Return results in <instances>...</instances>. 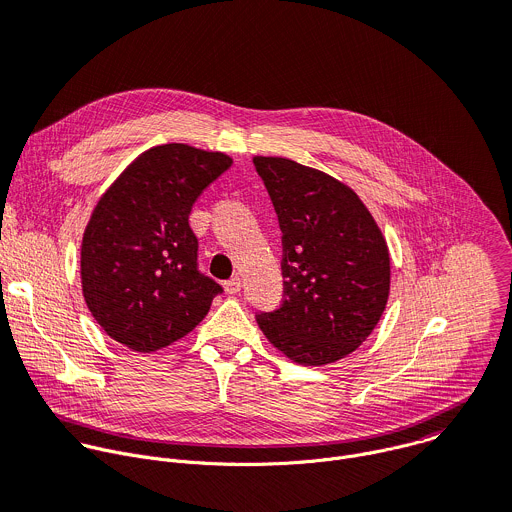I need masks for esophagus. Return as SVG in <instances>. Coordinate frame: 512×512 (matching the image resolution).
I'll use <instances>...</instances> for the list:
<instances>
[{
	"label": "esophagus",
	"mask_w": 512,
	"mask_h": 512,
	"mask_svg": "<svg viewBox=\"0 0 512 512\" xmlns=\"http://www.w3.org/2000/svg\"><path fill=\"white\" fill-rule=\"evenodd\" d=\"M225 291H227V294H239V291H241V277L235 275L229 281H225Z\"/></svg>",
	"instance_id": "obj_1"
}]
</instances>
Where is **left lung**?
Masks as SVG:
<instances>
[{"instance_id":"1","label":"left lung","mask_w":512,"mask_h":512,"mask_svg":"<svg viewBox=\"0 0 512 512\" xmlns=\"http://www.w3.org/2000/svg\"><path fill=\"white\" fill-rule=\"evenodd\" d=\"M283 233V302L259 312L267 340L300 364L356 350L381 320L389 249L360 198L332 176L285 158H253Z\"/></svg>"}]
</instances>
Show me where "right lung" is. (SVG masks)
Wrapping results in <instances>:
<instances>
[{
    "label": "right lung",
    "mask_w": 512,
    "mask_h": 512,
    "mask_svg": "<svg viewBox=\"0 0 512 512\" xmlns=\"http://www.w3.org/2000/svg\"><path fill=\"white\" fill-rule=\"evenodd\" d=\"M231 164L186 143L156 145L101 196L83 237L81 279L93 318L113 340L137 352L170 346L223 294L198 269L188 214Z\"/></svg>",
    "instance_id": "right-lung-1"
}]
</instances>
